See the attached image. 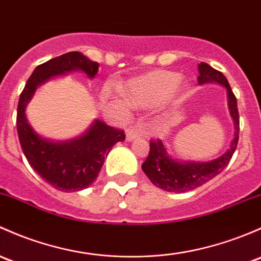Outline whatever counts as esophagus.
Wrapping results in <instances>:
<instances>
[{"instance_id":"1","label":"esophagus","mask_w":261,"mask_h":261,"mask_svg":"<svg viewBox=\"0 0 261 261\" xmlns=\"http://www.w3.org/2000/svg\"><path fill=\"white\" fill-rule=\"evenodd\" d=\"M141 135H142L141 128L131 127V128H128L127 131H126V140H127V141H133L134 139L140 138Z\"/></svg>"}]
</instances>
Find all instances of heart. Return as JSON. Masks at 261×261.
Wrapping results in <instances>:
<instances>
[{
    "label": "heart",
    "mask_w": 261,
    "mask_h": 261,
    "mask_svg": "<svg viewBox=\"0 0 261 261\" xmlns=\"http://www.w3.org/2000/svg\"><path fill=\"white\" fill-rule=\"evenodd\" d=\"M181 76L176 72L156 70L131 79L122 86V96L136 108H152L172 97L179 89Z\"/></svg>",
    "instance_id": "b5f03b06"
}]
</instances>
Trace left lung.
Here are the masks:
<instances>
[{"label": "left lung", "mask_w": 261, "mask_h": 261, "mask_svg": "<svg viewBox=\"0 0 261 261\" xmlns=\"http://www.w3.org/2000/svg\"><path fill=\"white\" fill-rule=\"evenodd\" d=\"M199 84L216 82L226 89L230 115L234 120L235 138L230 145V149L224 155L209 163H179L167 155L165 145L160 139L150 140L149 156L141 167L153 185L170 193H186L189 190H194L220 174L229 165L239 141L240 122L238 102L226 77L220 71L215 70L205 62L199 65Z\"/></svg>", "instance_id": "8db88e82"}]
</instances>
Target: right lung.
Returning <instances> with one entry per match:
<instances>
[{"label":"right lung","mask_w":261,"mask_h":261,"mask_svg":"<svg viewBox=\"0 0 261 261\" xmlns=\"http://www.w3.org/2000/svg\"><path fill=\"white\" fill-rule=\"evenodd\" d=\"M80 70L90 79L98 72V64L81 52L72 51L38 65L24 85L17 106V133L20 144L32 169L60 191H79L91 185L97 177L105 158L116 142L125 140V133L102 121H96L80 138L52 142L34 131L24 109L38 85L52 76Z\"/></svg>","instance_id":"add662e5"}]
</instances>
